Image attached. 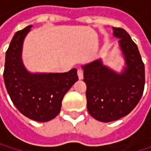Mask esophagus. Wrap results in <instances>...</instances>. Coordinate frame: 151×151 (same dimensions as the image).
<instances>
[{"instance_id": "1", "label": "esophagus", "mask_w": 151, "mask_h": 151, "mask_svg": "<svg viewBox=\"0 0 151 151\" xmlns=\"http://www.w3.org/2000/svg\"><path fill=\"white\" fill-rule=\"evenodd\" d=\"M77 75H78V77L80 80L83 79V70L81 69H78L77 70Z\"/></svg>"}]
</instances>
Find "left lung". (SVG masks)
<instances>
[{
	"label": "left lung",
	"mask_w": 151,
	"mask_h": 151,
	"mask_svg": "<svg viewBox=\"0 0 151 151\" xmlns=\"http://www.w3.org/2000/svg\"><path fill=\"white\" fill-rule=\"evenodd\" d=\"M124 60L120 73L101 59L82 65L86 85L87 110L94 119L107 123L128 115L136 107L145 87V65L137 45L123 28L113 27Z\"/></svg>",
	"instance_id": "8db88e82"
}]
</instances>
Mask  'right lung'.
Here are the masks:
<instances>
[{
  "label": "right lung",
  "mask_w": 151,
  "mask_h": 151,
  "mask_svg": "<svg viewBox=\"0 0 151 151\" xmlns=\"http://www.w3.org/2000/svg\"><path fill=\"white\" fill-rule=\"evenodd\" d=\"M32 25L15 33L6 53L4 81L21 113L38 122H48L60 113L63 97L78 81L77 70L65 73H31L22 60V45Z\"/></svg>",
  "instance_id": "obj_1"
}]
</instances>
